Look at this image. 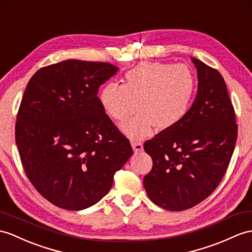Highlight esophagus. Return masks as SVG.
Here are the masks:
<instances>
[{"label": "esophagus", "mask_w": 252, "mask_h": 252, "mask_svg": "<svg viewBox=\"0 0 252 252\" xmlns=\"http://www.w3.org/2000/svg\"><path fill=\"white\" fill-rule=\"evenodd\" d=\"M131 146L134 151V153H139L141 151H143V144L141 142H137V141H132Z\"/></svg>", "instance_id": "obj_1"}]
</instances>
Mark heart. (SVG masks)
<instances>
[{"instance_id":"b5f03b06","label":"heart","mask_w":252,"mask_h":252,"mask_svg":"<svg viewBox=\"0 0 252 252\" xmlns=\"http://www.w3.org/2000/svg\"><path fill=\"white\" fill-rule=\"evenodd\" d=\"M195 92V78L183 64L142 62L126 72L124 84L109 82L99 93L105 113L124 122L136 110L139 114L121 126L132 140H142L157 127L170 129L185 118Z\"/></svg>"}]
</instances>
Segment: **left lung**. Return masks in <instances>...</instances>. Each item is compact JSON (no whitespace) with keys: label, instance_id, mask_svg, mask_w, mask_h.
<instances>
[{"label":"left lung","instance_id":"left-lung-1","mask_svg":"<svg viewBox=\"0 0 252 252\" xmlns=\"http://www.w3.org/2000/svg\"><path fill=\"white\" fill-rule=\"evenodd\" d=\"M198 92L185 118L144 143L153 159L143 185L149 198L168 211L199 204L217 188L237 139L234 108L222 76L191 58Z\"/></svg>","mask_w":252,"mask_h":252}]
</instances>
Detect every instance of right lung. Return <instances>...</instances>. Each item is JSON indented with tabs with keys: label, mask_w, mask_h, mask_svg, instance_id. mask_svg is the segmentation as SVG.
Wrapping results in <instances>:
<instances>
[{
	"label": "right lung",
	"mask_w": 252,
	"mask_h": 252,
	"mask_svg": "<svg viewBox=\"0 0 252 252\" xmlns=\"http://www.w3.org/2000/svg\"><path fill=\"white\" fill-rule=\"evenodd\" d=\"M118 70L109 63L67 60L40 68L27 85L16 143L30 182L55 206L81 211L96 204L132 155L97 97Z\"/></svg>",
	"instance_id": "add662e5"
}]
</instances>
